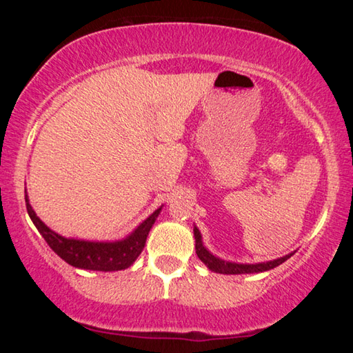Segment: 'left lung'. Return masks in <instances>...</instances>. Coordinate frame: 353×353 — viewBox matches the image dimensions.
Here are the masks:
<instances>
[{"instance_id":"left-lung-1","label":"left lung","mask_w":353,"mask_h":353,"mask_svg":"<svg viewBox=\"0 0 353 353\" xmlns=\"http://www.w3.org/2000/svg\"><path fill=\"white\" fill-rule=\"evenodd\" d=\"M194 240H196V254H198L201 261L205 263V266L208 268V270L219 272V274H250V272L270 271V270H272V268L282 265L283 261L288 260L292 255V254H290V255L282 256V259L266 261V263H256V265H238V263L219 260V259H216V256L208 252V250L202 246V236L199 234L198 227H194Z\"/></svg>"}]
</instances>
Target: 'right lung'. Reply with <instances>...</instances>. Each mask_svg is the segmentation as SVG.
Returning a JSON list of instances; mask_svg holds the SVG:
<instances>
[{
	"instance_id": "add662e5",
	"label": "right lung",
	"mask_w": 353,
	"mask_h": 353,
	"mask_svg": "<svg viewBox=\"0 0 353 353\" xmlns=\"http://www.w3.org/2000/svg\"><path fill=\"white\" fill-rule=\"evenodd\" d=\"M26 210L29 218L32 219L34 225L40 232V235L45 238L48 246L54 250L62 260L67 261L68 265L81 268V270L107 272L126 270V268L132 265L137 260V256L141 254L143 248H145L149 230H151V227L154 225L162 208L155 210L146 221H143L128 238L113 243H93L63 238L41 223L37 218V214L32 210L28 198Z\"/></svg>"
}]
</instances>
